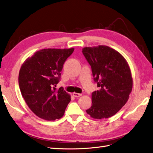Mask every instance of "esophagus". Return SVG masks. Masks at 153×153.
<instances>
[{
  "label": "esophagus",
  "mask_w": 153,
  "mask_h": 153,
  "mask_svg": "<svg viewBox=\"0 0 153 153\" xmlns=\"http://www.w3.org/2000/svg\"><path fill=\"white\" fill-rule=\"evenodd\" d=\"M73 96L74 97H80L81 96H82V94H79V93L74 92V93H73Z\"/></svg>",
  "instance_id": "obj_1"
}]
</instances>
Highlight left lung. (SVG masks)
I'll use <instances>...</instances> for the list:
<instances>
[{"label": "left lung", "instance_id": "left-lung-1", "mask_svg": "<svg viewBox=\"0 0 153 153\" xmlns=\"http://www.w3.org/2000/svg\"><path fill=\"white\" fill-rule=\"evenodd\" d=\"M82 53L99 88L91 94V106L86 113L95 119L109 118L129 99L133 87L130 68L122 54L107 46L84 47Z\"/></svg>", "mask_w": 153, "mask_h": 153}]
</instances>
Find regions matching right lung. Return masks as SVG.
Returning <instances> with one entry per match:
<instances>
[{"instance_id": "right-lung-1", "label": "right lung", "mask_w": 153, "mask_h": 153, "mask_svg": "<svg viewBox=\"0 0 153 153\" xmlns=\"http://www.w3.org/2000/svg\"><path fill=\"white\" fill-rule=\"evenodd\" d=\"M74 48H46L26 59L20 68L19 86L29 108L46 120L62 118L71 101L62 87L56 89L63 64Z\"/></svg>"}]
</instances>
